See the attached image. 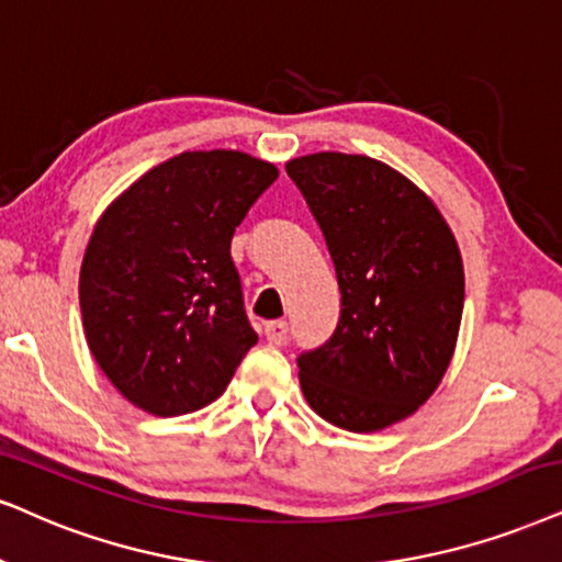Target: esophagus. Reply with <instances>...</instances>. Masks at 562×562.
<instances>
[{"label":"esophagus","mask_w":562,"mask_h":562,"mask_svg":"<svg viewBox=\"0 0 562 562\" xmlns=\"http://www.w3.org/2000/svg\"><path fill=\"white\" fill-rule=\"evenodd\" d=\"M265 337L269 345H280L288 337V324L285 322H269L265 324Z\"/></svg>","instance_id":"1"}]
</instances>
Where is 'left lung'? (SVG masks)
I'll return each mask as SVG.
<instances>
[{
	"label": "left lung",
	"instance_id": "8db88e82",
	"mask_svg": "<svg viewBox=\"0 0 562 562\" xmlns=\"http://www.w3.org/2000/svg\"><path fill=\"white\" fill-rule=\"evenodd\" d=\"M329 246L342 308L297 355L305 402L326 423L373 432L436 392L457 347L464 267L436 204L386 162L316 153L288 162Z\"/></svg>",
	"mask_w": 562,
	"mask_h": 562
}]
</instances>
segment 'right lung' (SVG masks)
<instances>
[{
	"label": "right lung",
	"instance_id": "add662e5",
	"mask_svg": "<svg viewBox=\"0 0 562 562\" xmlns=\"http://www.w3.org/2000/svg\"><path fill=\"white\" fill-rule=\"evenodd\" d=\"M274 179L272 162L246 153H181L98 220L80 269L82 326L134 407L160 417L207 407L257 345L231 240Z\"/></svg>",
	"mask_w": 562,
	"mask_h": 562
}]
</instances>
